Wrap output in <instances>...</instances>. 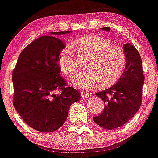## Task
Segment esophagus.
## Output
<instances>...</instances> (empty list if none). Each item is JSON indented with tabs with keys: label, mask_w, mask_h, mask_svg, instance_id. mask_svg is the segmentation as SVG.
Returning <instances> with one entry per match:
<instances>
[{
	"label": "esophagus",
	"mask_w": 158,
	"mask_h": 158,
	"mask_svg": "<svg viewBox=\"0 0 158 158\" xmlns=\"http://www.w3.org/2000/svg\"><path fill=\"white\" fill-rule=\"evenodd\" d=\"M91 96V94H89V93H87V92H85V91H81V98H88Z\"/></svg>",
	"instance_id": "34e87169"
}]
</instances>
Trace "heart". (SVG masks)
<instances>
[{
	"label": "heart",
	"mask_w": 158,
	"mask_h": 158,
	"mask_svg": "<svg viewBox=\"0 0 158 158\" xmlns=\"http://www.w3.org/2000/svg\"><path fill=\"white\" fill-rule=\"evenodd\" d=\"M75 46L82 53L91 58L85 66V73H78L72 79L76 88L91 90L100 84L109 87L116 83L125 68L127 57L119 46H112L110 40L98 35H88L77 40ZM58 63L65 75L71 77L77 69L71 47L66 46L59 54Z\"/></svg>",
	"instance_id": "obj_1"
}]
</instances>
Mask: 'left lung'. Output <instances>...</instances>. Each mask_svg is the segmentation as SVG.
<instances>
[{
  "mask_svg": "<svg viewBox=\"0 0 158 158\" xmlns=\"http://www.w3.org/2000/svg\"><path fill=\"white\" fill-rule=\"evenodd\" d=\"M102 29L110 31L108 27ZM123 48L127 64L121 77L110 88L95 94L106 105L103 112L93 117V120L106 130H112L124 125L137 112L142 103L144 76L140 55L130 43L124 44Z\"/></svg>",
  "mask_w": 158,
  "mask_h": 158,
  "instance_id": "8db88e82",
  "label": "left lung"
}]
</instances>
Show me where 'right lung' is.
<instances>
[{
	"label": "right lung",
	"instance_id": "right-lung-1",
	"mask_svg": "<svg viewBox=\"0 0 158 158\" xmlns=\"http://www.w3.org/2000/svg\"><path fill=\"white\" fill-rule=\"evenodd\" d=\"M52 32L28 44L18 59L12 73L13 105L22 119L39 132L51 133L62 127L73 102L81 94L60 75V52L65 44ZM61 91L60 94L55 92Z\"/></svg>",
	"mask_w": 158,
	"mask_h": 158
}]
</instances>
